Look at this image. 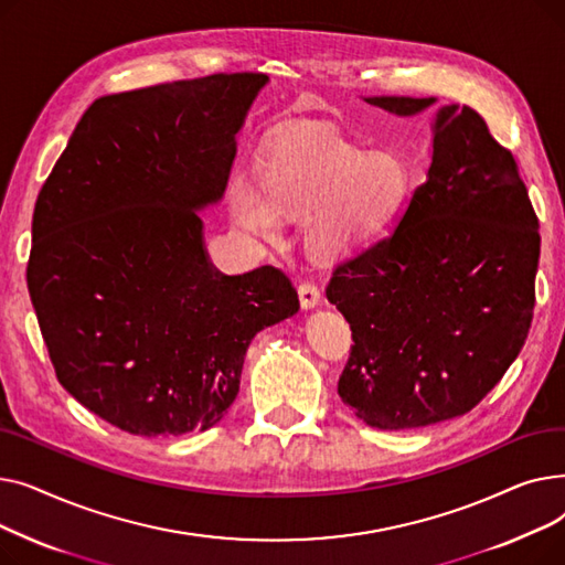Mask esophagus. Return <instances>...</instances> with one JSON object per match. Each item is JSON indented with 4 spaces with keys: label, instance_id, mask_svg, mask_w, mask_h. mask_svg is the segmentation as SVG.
<instances>
[{
    "label": "esophagus",
    "instance_id": "obj_1",
    "mask_svg": "<svg viewBox=\"0 0 565 565\" xmlns=\"http://www.w3.org/2000/svg\"><path fill=\"white\" fill-rule=\"evenodd\" d=\"M298 295H300L302 309H313V307L320 305V290H318V286H313V284H309V281L300 284Z\"/></svg>",
    "mask_w": 565,
    "mask_h": 565
}]
</instances>
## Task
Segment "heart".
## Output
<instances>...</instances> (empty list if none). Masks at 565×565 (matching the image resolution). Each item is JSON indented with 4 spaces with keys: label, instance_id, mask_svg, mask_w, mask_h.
<instances>
[{
    "label": "heart",
    "instance_id": "b5f03b06",
    "mask_svg": "<svg viewBox=\"0 0 565 565\" xmlns=\"http://www.w3.org/2000/svg\"><path fill=\"white\" fill-rule=\"evenodd\" d=\"M414 192L409 164L373 156L343 141L290 139L258 167V190L231 188L235 222L275 243L284 220H307L305 243L320 260H334L375 241L403 213Z\"/></svg>",
    "mask_w": 565,
    "mask_h": 565
}]
</instances>
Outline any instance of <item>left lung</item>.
Instances as JSON below:
<instances>
[{"label": "left lung", "instance_id": "8db88e82", "mask_svg": "<svg viewBox=\"0 0 565 565\" xmlns=\"http://www.w3.org/2000/svg\"><path fill=\"white\" fill-rule=\"evenodd\" d=\"M414 116L435 98L375 96ZM541 256L518 162L479 111L441 107L426 183L396 231L341 260L328 284L352 330L339 396L371 428L407 430L462 417L520 354Z\"/></svg>", "mask_w": 565, "mask_h": 565}]
</instances>
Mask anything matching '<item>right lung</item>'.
I'll return each mask as SVG.
<instances>
[{"mask_svg":"<svg viewBox=\"0 0 565 565\" xmlns=\"http://www.w3.org/2000/svg\"><path fill=\"white\" fill-rule=\"evenodd\" d=\"M263 73L98 98L39 192L26 288L64 390L143 437L213 428L252 339L298 313L273 265L222 275L196 211L224 196Z\"/></svg>","mask_w":565,"mask_h":565,"instance_id":"right-lung-1","label":"right lung"}]
</instances>
